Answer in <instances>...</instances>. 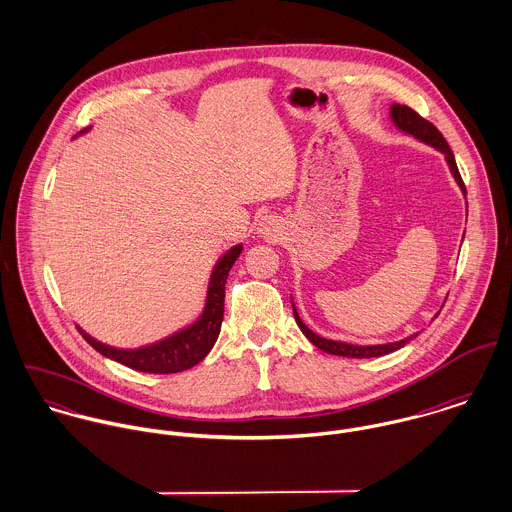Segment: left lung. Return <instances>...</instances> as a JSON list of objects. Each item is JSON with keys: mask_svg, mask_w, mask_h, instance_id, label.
I'll return each instance as SVG.
<instances>
[{"mask_svg": "<svg viewBox=\"0 0 512 512\" xmlns=\"http://www.w3.org/2000/svg\"><path fill=\"white\" fill-rule=\"evenodd\" d=\"M390 116H392V122L396 128H400L402 132L414 136L416 140L428 144V146L436 147L443 155H445V161L457 181V185L461 187V191L465 193V185H463V179L459 175V169H457V163H455V157H453V151L447 146L445 138L441 136L438 128L424 120L418 112H414L410 106H402V104H392L390 108ZM293 317L299 325V329L303 331V335L317 347L321 349L323 353H329V355H339V357H351V359H370V357H382V355H388L392 351H398L402 349L406 343H410L418 333L402 339V341H396V343H386V345H370V347H361V345H351V343H339V341H331V339H323L319 337L317 333H313L297 315L295 307H293Z\"/></svg>", "mask_w": 512, "mask_h": 512, "instance_id": "1", "label": "left lung"}]
</instances>
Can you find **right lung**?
I'll return each instance as SVG.
<instances>
[{"mask_svg": "<svg viewBox=\"0 0 512 512\" xmlns=\"http://www.w3.org/2000/svg\"><path fill=\"white\" fill-rule=\"evenodd\" d=\"M242 246L230 248L222 258L219 264L213 270L211 282H209V292H207V303L203 315L187 329L159 341L153 345H147L142 349L126 351V349H114L108 345H102L100 341L92 339L86 335L82 329L80 335L86 339V343L96 349L100 355L130 366L140 372H151V374H171V372H181L191 366L201 363L209 351L213 349L222 325L224 317V284L228 278V272L236 258L240 256Z\"/></svg>", "mask_w": 512, "mask_h": 512, "instance_id": "1", "label": "right lung"}]
</instances>
